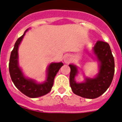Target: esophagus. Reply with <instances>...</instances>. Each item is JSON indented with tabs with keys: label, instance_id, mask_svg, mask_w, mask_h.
I'll return each mask as SVG.
<instances>
[{
	"label": "esophagus",
	"instance_id": "34e87169",
	"mask_svg": "<svg viewBox=\"0 0 122 122\" xmlns=\"http://www.w3.org/2000/svg\"><path fill=\"white\" fill-rule=\"evenodd\" d=\"M64 61H65L66 63H69V61H70V57L68 56V55L65 56V57H64Z\"/></svg>",
	"mask_w": 122,
	"mask_h": 122
}]
</instances>
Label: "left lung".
Masks as SVG:
<instances>
[{"label": "left lung", "instance_id": "obj_1", "mask_svg": "<svg viewBox=\"0 0 122 122\" xmlns=\"http://www.w3.org/2000/svg\"><path fill=\"white\" fill-rule=\"evenodd\" d=\"M99 65V72L94 78L85 77V81L78 83L75 76L78 73L76 65H69L71 71L70 83L73 92L87 99H95L104 94L112 83L115 73V61L110 45L97 41L92 49Z\"/></svg>", "mask_w": 122, "mask_h": 122}]
</instances>
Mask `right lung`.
Masks as SVG:
<instances>
[{
    "label": "right lung",
    "mask_w": 122,
    "mask_h": 122,
    "mask_svg": "<svg viewBox=\"0 0 122 122\" xmlns=\"http://www.w3.org/2000/svg\"><path fill=\"white\" fill-rule=\"evenodd\" d=\"M27 29L21 37L17 40L13 50L10 53L9 69L10 78L16 88L23 94L31 98H36L47 94L51 91L56 75L63 66V63H51L47 69V77L43 83H37L33 79L27 78L24 75L21 69L19 66L18 62V48L21 44Z\"/></svg>",
    "instance_id": "add662e5"
}]
</instances>
